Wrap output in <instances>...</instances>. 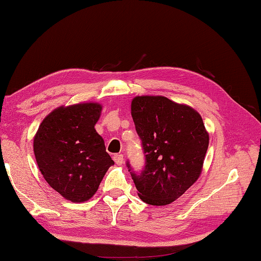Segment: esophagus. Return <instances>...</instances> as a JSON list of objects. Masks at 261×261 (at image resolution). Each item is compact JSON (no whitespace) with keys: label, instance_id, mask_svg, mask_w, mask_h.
I'll list each match as a JSON object with an SVG mask.
<instances>
[{"label":"esophagus","instance_id":"esophagus-1","mask_svg":"<svg viewBox=\"0 0 261 261\" xmlns=\"http://www.w3.org/2000/svg\"><path fill=\"white\" fill-rule=\"evenodd\" d=\"M114 161L116 162L117 165H122L123 161H124V156H123V154H115Z\"/></svg>","mask_w":261,"mask_h":261}]
</instances>
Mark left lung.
I'll return each instance as SVG.
<instances>
[{
    "label": "left lung",
    "instance_id": "8db88e82",
    "mask_svg": "<svg viewBox=\"0 0 261 261\" xmlns=\"http://www.w3.org/2000/svg\"><path fill=\"white\" fill-rule=\"evenodd\" d=\"M131 115L141 139L145 167H126L138 196L148 205L171 204L200 176L210 137L193 108L165 96H136Z\"/></svg>",
    "mask_w": 261,
    "mask_h": 261
}]
</instances>
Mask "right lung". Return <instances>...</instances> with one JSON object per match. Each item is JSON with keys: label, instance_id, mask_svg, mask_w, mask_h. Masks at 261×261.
<instances>
[{"label": "right lung", "instance_id": "1", "mask_svg": "<svg viewBox=\"0 0 261 261\" xmlns=\"http://www.w3.org/2000/svg\"><path fill=\"white\" fill-rule=\"evenodd\" d=\"M101 105L59 107L46 116L34 136L33 151L47 183L72 202L94 196L114 161L94 125Z\"/></svg>", "mask_w": 261, "mask_h": 261}]
</instances>
